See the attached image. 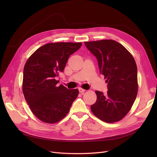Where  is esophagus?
I'll return each mask as SVG.
<instances>
[{
	"label": "esophagus",
	"instance_id": "1",
	"mask_svg": "<svg viewBox=\"0 0 157 157\" xmlns=\"http://www.w3.org/2000/svg\"><path fill=\"white\" fill-rule=\"evenodd\" d=\"M85 91H86V90H84V89H83V88H79V93H81V94H83Z\"/></svg>",
	"mask_w": 157,
	"mask_h": 157
}]
</instances>
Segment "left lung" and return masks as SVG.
Here are the masks:
<instances>
[{
  "mask_svg": "<svg viewBox=\"0 0 157 157\" xmlns=\"http://www.w3.org/2000/svg\"><path fill=\"white\" fill-rule=\"evenodd\" d=\"M98 60L100 72L108 83L106 94L95 91L97 101L91 105L95 117L107 123L124 118L132 106L138 91L137 69L133 56L117 41L103 39L85 42Z\"/></svg>",
  "mask_w": 157,
  "mask_h": 157,
  "instance_id": "left-lung-1",
  "label": "left lung"
}]
</instances>
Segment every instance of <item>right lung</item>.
Here are the masks:
<instances>
[{
    "label": "right lung",
    "mask_w": 157,
    "mask_h": 157,
    "mask_svg": "<svg viewBox=\"0 0 157 157\" xmlns=\"http://www.w3.org/2000/svg\"><path fill=\"white\" fill-rule=\"evenodd\" d=\"M81 43H53L39 48L27 60L23 69L22 90L35 116L47 123L62 120L77 98L78 89L68 90L55 77L62 72L70 55Z\"/></svg>",
    "instance_id": "obj_1"
}]
</instances>
